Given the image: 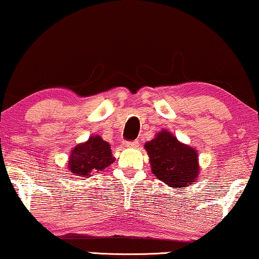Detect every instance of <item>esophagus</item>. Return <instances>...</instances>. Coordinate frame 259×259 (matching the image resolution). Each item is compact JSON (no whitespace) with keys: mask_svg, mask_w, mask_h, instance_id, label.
Instances as JSON below:
<instances>
[{"mask_svg":"<svg viewBox=\"0 0 259 259\" xmlns=\"http://www.w3.org/2000/svg\"><path fill=\"white\" fill-rule=\"evenodd\" d=\"M123 144L126 148H138L139 142L138 140H133V142H124Z\"/></svg>","mask_w":259,"mask_h":259,"instance_id":"esophagus-1","label":"esophagus"}]
</instances>
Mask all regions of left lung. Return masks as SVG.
Returning a JSON list of instances; mask_svg holds the SVG:
<instances>
[{"instance_id":"8db88e82","label":"left lung","mask_w":259,"mask_h":259,"mask_svg":"<svg viewBox=\"0 0 259 259\" xmlns=\"http://www.w3.org/2000/svg\"><path fill=\"white\" fill-rule=\"evenodd\" d=\"M156 178L179 190L194 183L199 173L197 151L162 130L144 145Z\"/></svg>"}]
</instances>
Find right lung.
<instances>
[{"instance_id": "add662e5", "label": "right lung", "mask_w": 259, "mask_h": 259, "mask_svg": "<svg viewBox=\"0 0 259 259\" xmlns=\"http://www.w3.org/2000/svg\"><path fill=\"white\" fill-rule=\"evenodd\" d=\"M114 161L109 143L100 136H91L88 142L78 144L72 150L68 168L74 177L86 178L109 167Z\"/></svg>"}]
</instances>
